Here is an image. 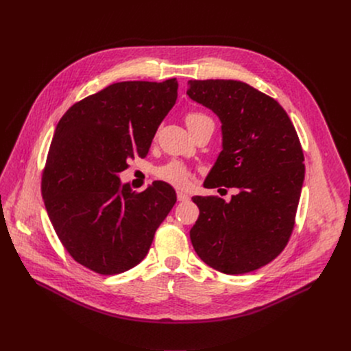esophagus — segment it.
I'll return each instance as SVG.
<instances>
[{
	"label": "esophagus",
	"mask_w": 351,
	"mask_h": 351,
	"mask_svg": "<svg viewBox=\"0 0 351 351\" xmlns=\"http://www.w3.org/2000/svg\"><path fill=\"white\" fill-rule=\"evenodd\" d=\"M176 195H178L179 202H187V199H190V195L186 194V193H183V191H178Z\"/></svg>",
	"instance_id": "1"
}]
</instances>
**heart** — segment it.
Returning a JSON list of instances; mask_svg holds the SVG:
<instances>
[{
	"label": "heart",
	"mask_w": 351,
	"mask_h": 351,
	"mask_svg": "<svg viewBox=\"0 0 351 351\" xmlns=\"http://www.w3.org/2000/svg\"><path fill=\"white\" fill-rule=\"evenodd\" d=\"M203 119H210V118L203 115V114L193 112V114H189L186 117V123L189 126V125H193V123H195L198 121H203ZM157 176L161 180H164V182H167V183H169L175 187H179V189L187 187L190 184V180H191L190 169L186 165H183L178 161H172V162L158 168L157 169Z\"/></svg>",
	"instance_id": "obj_1"
}]
</instances>
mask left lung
<instances>
[{"label":"left lung","instance_id":"obj_1","mask_svg":"<svg viewBox=\"0 0 351 351\" xmlns=\"http://www.w3.org/2000/svg\"><path fill=\"white\" fill-rule=\"evenodd\" d=\"M187 84V95L222 125V152L204 186L239 190L229 203L193 197L199 215L190 230L191 244L219 272L256 271L282 253L294 226L306 171L298 136L276 99L244 82Z\"/></svg>","mask_w":351,"mask_h":351}]
</instances>
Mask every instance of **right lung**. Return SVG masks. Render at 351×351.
<instances>
[{
  "mask_svg": "<svg viewBox=\"0 0 351 351\" xmlns=\"http://www.w3.org/2000/svg\"><path fill=\"white\" fill-rule=\"evenodd\" d=\"M176 98V79L119 82L73 104L56 128L41 179L45 210L68 253L97 274L141 263L176 203L165 182L134 193L119 179L148 153Z\"/></svg>",
  "mask_w": 351,
  "mask_h": 351,
  "instance_id": "add662e5",
  "label": "right lung"
}]
</instances>
